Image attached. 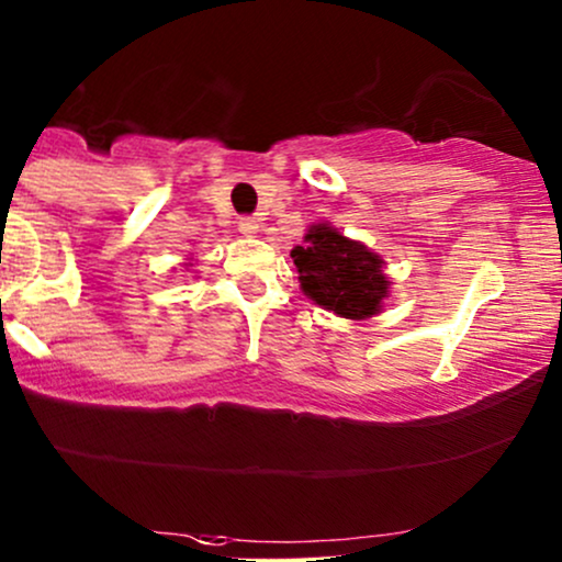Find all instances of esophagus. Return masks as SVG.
Listing matches in <instances>:
<instances>
[{
  "mask_svg": "<svg viewBox=\"0 0 562 562\" xmlns=\"http://www.w3.org/2000/svg\"><path fill=\"white\" fill-rule=\"evenodd\" d=\"M237 226H239V232L245 234V237H252V234H258L260 221L255 218V216H241V218L237 221Z\"/></svg>",
  "mask_w": 562,
  "mask_h": 562,
  "instance_id": "34e87169",
  "label": "esophagus"
}]
</instances>
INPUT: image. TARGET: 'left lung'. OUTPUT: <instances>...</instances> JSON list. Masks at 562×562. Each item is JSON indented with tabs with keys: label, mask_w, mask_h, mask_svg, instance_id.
Listing matches in <instances>:
<instances>
[{
	"label": "left lung",
	"mask_w": 562,
	"mask_h": 562,
	"mask_svg": "<svg viewBox=\"0 0 562 562\" xmlns=\"http://www.w3.org/2000/svg\"><path fill=\"white\" fill-rule=\"evenodd\" d=\"M292 258L302 292L330 313L364 321L383 307L380 300L387 292L383 260L334 226L310 228L304 247H294Z\"/></svg>",
	"instance_id": "8db88e82"
}]
</instances>
